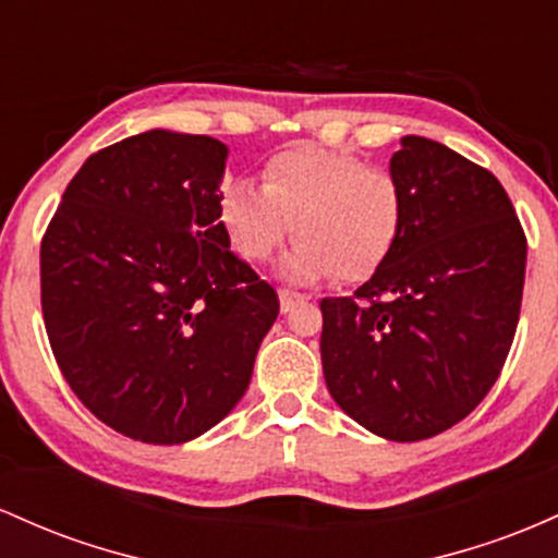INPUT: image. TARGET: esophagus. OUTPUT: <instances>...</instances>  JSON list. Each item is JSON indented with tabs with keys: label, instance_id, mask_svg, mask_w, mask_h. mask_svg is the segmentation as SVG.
I'll list each match as a JSON object with an SVG mask.
<instances>
[{
	"label": "esophagus",
	"instance_id": "esophagus-1",
	"mask_svg": "<svg viewBox=\"0 0 558 558\" xmlns=\"http://www.w3.org/2000/svg\"><path fill=\"white\" fill-rule=\"evenodd\" d=\"M305 300H311V298L308 295H300V292H292V290H279V308H281V313L295 311V305L305 303Z\"/></svg>",
	"mask_w": 558,
	"mask_h": 558
}]
</instances>
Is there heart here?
<instances>
[{
  "mask_svg": "<svg viewBox=\"0 0 558 558\" xmlns=\"http://www.w3.org/2000/svg\"><path fill=\"white\" fill-rule=\"evenodd\" d=\"M221 223L236 253L263 263L295 231L279 263L287 281L311 284L335 274L345 284L372 279L396 250L405 195L390 171L322 147L274 155L263 186L229 179L218 197Z\"/></svg>",
  "mask_w": 558,
  "mask_h": 558,
  "instance_id": "obj_1",
  "label": "heart"
}]
</instances>
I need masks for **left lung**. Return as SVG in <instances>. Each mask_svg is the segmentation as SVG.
Returning <instances> with one entry per match:
<instances>
[{
    "mask_svg": "<svg viewBox=\"0 0 558 558\" xmlns=\"http://www.w3.org/2000/svg\"><path fill=\"white\" fill-rule=\"evenodd\" d=\"M390 173L405 221L353 298L322 300L324 379L345 414L396 442L427 440L496 385L519 322L527 240L500 181L424 136Z\"/></svg>",
    "mask_w": 558,
    "mask_h": 558,
    "instance_id": "obj_1",
    "label": "left lung"
}]
</instances>
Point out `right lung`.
<instances>
[{
    "instance_id": "add662e5",
    "label": "right lung",
    "mask_w": 558,
    "mask_h": 558,
    "mask_svg": "<svg viewBox=\"0 0 558 558\" xmlns=\"http://www.w3.org/2000/svg\"><path fill=\"white\" fill-rule=\"evenodd\" d=\"M227 144L153 129L94 153L41 240L49 345L81 403L131 440L177 446L245 396L279 298L231 253Z\"/></svg>"
}]
</instances>
